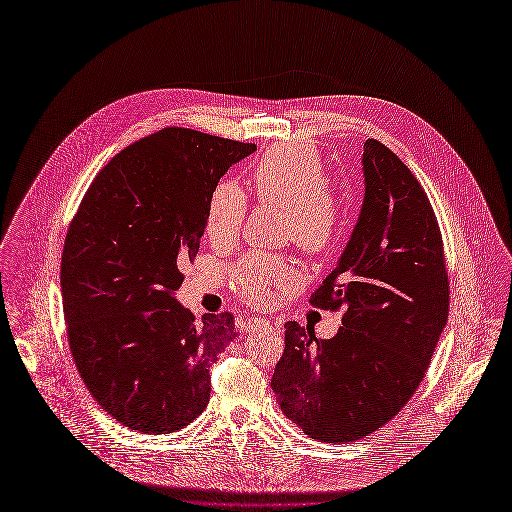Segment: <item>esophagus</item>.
Here are the masks:
<instances>
[{"label":"esophagus","instance_id":"1","mask_svg":"<svg viewBox=\"0 0 512 512\" xmlns=\"http://www.w3.org/2000/svg\"><path fill=\"white\" fill-rule=\"evenodd\" d=\"M270 322L266 318H250L248 324H246V330L248 332H254V330H260V328H268Z\"/></svg>","mask_w":512,"mask_h":512}]
</instances>
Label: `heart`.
Here are the masks:
<instances>
[{
    "instance_id": "obj_1",
    "label": "heart",
    "mask_w": 512,
    "mask_h": 512,
    "mask_svg": "<svg viewBox=\"0 0 512 512\" xmlns=\"http://www.w3.org/2000/svg\"><path fill=\"white\" fill-rule=\"evenodd\" d=\"M326 182L324 162L308 144H278L254 170L258 198L284 208V234L308 254L328 250L340 232V202ZM244 214L242 190L234 182H222L210 200L208 234L220 242L234 240ZM234 282L248 302L266 306L274 300V288H290L298 282V272L286 258L250 254L236 266Z\"/></svg>"
}]
</instances>
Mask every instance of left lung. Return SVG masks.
Here are the masks:
<instances>
[{"mask_svg": "<svg viewBox=\"0 0 512 512\" xmlns=\"http://www.w3.org/2000/svg\"><path fill=\"white\" fill-rule=\"evenodd\" d=\"M364 204L336 264L310 296L344 310L334 338L286 322L272 374L280 410L310 438L360 440L416 392L448 320L450 286L430 200L402 160L368 138Z\"/></svg>", "mask_w": 512, "mask_h": 512, "instance_id": "left-lung-1", "label": "left lung"}]
</instances>
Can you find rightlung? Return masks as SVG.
Returning <instances> with one entry per match:
<instances>
[{
	"label": "right lung",
	"instance_id": "add662e5",
	"mask_svg": "<svg viewBox=\"0 0 512 512\" xmlns=\"http://www.w3.org/2000/svg\"><path fill=\"white\" fill-rule=\"evenodd\" d=\"M256 150L164 128L116 154L90 184L64 242L62 296L76 368L124 426L168 434L202 414L210 366L236 336L234 314L198 322L174 292L194 260L212 194Z\"/></svg>",
	"mask_w": 512,
	"mask_h": 512
}]
</instances>
